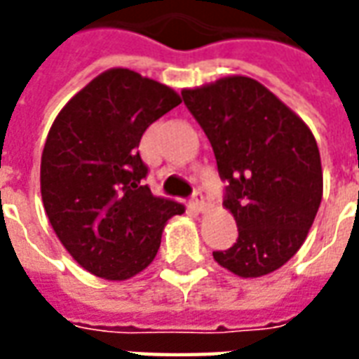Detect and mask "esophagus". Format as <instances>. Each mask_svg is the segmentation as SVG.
<instances>
[{
    "label": "esophagus",
    "mask_w": 359,
    "mask_h": 359,
    "mask_svg": "<svg viewBox=\"0 0 359 359\" xmlns=\"http://www.w3.org/2000/svg\"><path fill=\"white\" fill-rule=\"evenodd\" d=\"M190 203H192L198 211H203L205 210V196L198 190V192H194V196H192V202Z\"/></svg>",
    "instance_id": "1"
}]
</instances>
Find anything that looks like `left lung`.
Here are the masks:
<instances>
[{
    "instance_id": "8db88e82",
    "label": "left lung",
    "mask_w": 359,
    "mask_h": 359,
    "mask_svg": "<svg viewBox=\"0 0 359 359\" xmlns=\"http://www.w3.org/2000/svg\"><path fill=\"white\" fill-rule=\"evenodd\" d=\"M210 140L226 210L236 221L233 248L213 252L242 278L269 275L306 241L323 198V169L309 126L262 82L234 74L182 90Z\"/></svg>"
}]
</instances>
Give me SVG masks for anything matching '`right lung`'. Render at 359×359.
I'll return each instance as SVG.
<instances>
[{
  "label": "right lung",
  "mask_w": 359,
  "mask_h": 359,
  "mask_svg": "<svg viewBox=\"0 0 359 359\" xmlns=\"http://www.w3.org/2000/svg\"><path fill=\"white\" fill-rule=\"evenodd\" d=\"M182 102L161 82L109 69L74 94L53 121L42 151L46 215L76 264L107 280H126L156 257L161 233L184 205L142 184L138 151L151 123Z\"/></svg>",
  "instance_id": "obj_1"
}]
</instances>
